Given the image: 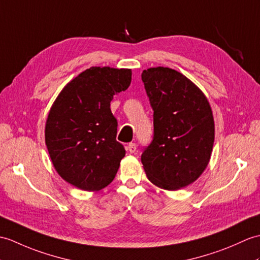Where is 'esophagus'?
Listing matches in <instances>:
<instances>
[{
	"label": "esophagus",
	"mask_w": 260,
	"mask_h": 260,
	"mask_svg": "<svg viewBox=\"0 0 260 260\" xmlns=\"http://www.w3.org/2000/svg\"><path fill=\"white\" fill-rule=\"evenodd\" d=\"M127 150L128 152L131 153V154H133V153H135L136 152V148H137V145L135 144V143H129L128 145H127Z\"/></svg>",
	"instance_id": "34e87169"
}]
</instances>
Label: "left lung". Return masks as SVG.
<instances>
[{"label":"left lung","instance_id":"1","mask_svg":"<svg viewBox=\"0 0 260 260\" xmlns=\"http://www.w3.org/2000/svg\"><path fill=\"white\" fill-rule=\"evenodd\" d=\"M152 106L153 140L141 156L148 179L177 190L201 176L213 150L212 108L203 92L179 72L168 68L143 71Z\"/></svg>","mask_w":260,"mask_h":260}]
</instances>
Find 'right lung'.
I'll use <instances>...</instances> for the list:
<instances>
[{
	"mask_svg": "<svg viewBox=\"0 0 260 260\" xmlns=\"http://www.w3.org/2000/svg\"><path fill=\"white\" fill-rule=\"evenodd\" d=\"M131 80V70L90 68L54 102L45 126L47 150L59 176L77 188L100 190L115 178L126 152L116 141L111 102Z\"/></svg>",
	"mask_w": 260,
	"mask_h": 260,
	"instance_id": "add662e5",
	"label": "right lung"
}]
</instances>
